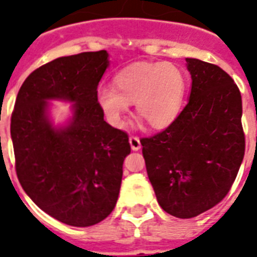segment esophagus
I'll return each instance as SVG.
<instances>
[{
  "label": "esophagus",
  "instance_id": "obj_1",
  "mask_svg": "<svg viewBox=\"0 0 257 257\" xmlns=\"http://www.w3.org/2000/svg\"><path fill=\"white\" fill-rule=\"evenodd\" d=\"M129 144H131V148H132V151H139V149L141 148L140 139H139L137 136L129 137Z\"/></svg>",
  "mask_w": 257,
  "mask_h": 257
}]
</instances>
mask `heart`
Masks as SVG:
<instances>
[{"label": "heart", "mask_w": 257, "mask_h": 257, "mask_svg": "<svg viewBox=\"0 0 257 257\" xmlns=\"http://www.w3.org/2000/svg\"><path fill=\"white\" fill-rule=\"evenodd\" d=\"M187 92L181 68L169 62H139L121 69L112 86L97 89L96 100L108 122L124 125L129 104L155 129L167 128L179 116Z\"/></svg>", "instance_id": "b5f03b06"}]
</instances>
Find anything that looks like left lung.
<instances>
[{"label": "left lung", "mask_w": 257, "mask_h": 257, "mask_svg": "<svg viewBox=\"0 0 257 257\" xmlns=\"http://www.w3.org/2000/svg\"><path fill=\"white\" fill-rule=\"evenodd\" d=\"M189 101L163 132L141 139L157 201L167 213L191 219L227 196L239 172L245 136L241 94L220 66L187 58Z\"/></svg>", "instance_id": "obj_1"}]
</instances>
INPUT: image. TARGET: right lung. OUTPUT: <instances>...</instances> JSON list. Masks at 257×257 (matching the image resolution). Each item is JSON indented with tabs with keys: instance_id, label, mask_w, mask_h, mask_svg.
I'll return each instance as SVG.
<instances>
[{
	"instance_id": "add662e5",
	"label": "right lung",
	"mask_w": 257,
	"mask_h": 257,
	"mask_svg": "<svg viewBox=\"0 0 257 257\" xmlns=\"http://www.w3.org/2000/svg\"><path fill=\"white\" fill-rule=\"evenodd\" d=\"M109 65L106 50L56 58L28 76L10 120L18 181L48 215L90 227L110 215L120 193L128 135L104 120L97 86ZM49 99L74 102L70 122L57 128Z\"/></svg>"
}]
</instances>
